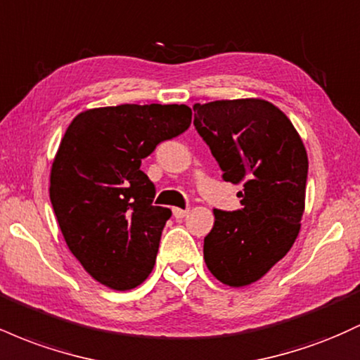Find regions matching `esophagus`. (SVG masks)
I'll use <instances>...</instances> for the list:
<instances>
[{
  "mask_svg": "<svg viewBox=\"0 0 360 360\" xmlns=\"http://www.w3.org/2000/svg\"><path fill=\"white\" fill-rule=\"evenodd\" d=\"M189 213V210H183V208H172V214H174L176 218H184L186 214Z\"/></svg>",
  "mask_w": 360,
  "mask_h": 360,
  "instance_id": "1",
  "label": "esophagus"
}]
</instances>
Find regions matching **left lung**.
I'll return each mask as SVG.
<instances>
[{
  "instance_id": "1",
  "label": "left lung",
  "mask_w": 360,
  "mask_h": 360,
  "mask_svg": "<svg viewBox=\"0 0 360 360\" xmlns=\"http://www.w3.org/2000/svg\"><path fill=\"white\" fill-rule=\"evenodd\" d=\"M194 127L210 147L223 179L243 184L242 208L213 210L205 237L210 272L233 288L249 286L279 262L301 229L308 155L286 115L259 98L193 106Z\"/></svg>"
}]
</instances>
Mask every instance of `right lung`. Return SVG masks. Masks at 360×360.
Wrapping results in <instances>:
<instances>
[{"instance_id":"obj_1","label":"right lung","mask_w":360,"mask_h":360,"mask_svg":"<svg viewBox=\"0 0 360 360\" xmlns=\"http://www.w3.org/2000/svg\"><path fill=\"white\" fill-rule=\"evenodd\" d=\"M186 105L86 110L60 140L51 201L60 232L86 272L117 291L137 288L155 264L171 210L154 206L142 159L191 125Z\"/></svg>"}]
</instances>
